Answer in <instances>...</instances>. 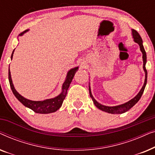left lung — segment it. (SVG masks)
I'll return each mask as SVG.
<instances>
[{
    "mask_svg": "<svg viewBox=\"0 0 155 155\" xmlns=\"http://www.w3.org/2000/svg\"><path fill=\"white\" fill-rule=\"evenodd\" d=\"M132 36L133 38V41L135 43H137L140 46V49L142 54H143V70L145 74V82H144L143 86L142 87L141 90H140V92L137 93V94L135 96L134 98L130 99V101H128V102H126L122 104L118 105V106H114V107H109V106H105L99 103L96 99L94 98V97L92 96V92H91V88H90V84L89 83V91H90V96L92 98L93 103L96 106V107L98 108L99 109L101 110V111L107 112V113L112 114H124L125 112L128 111L129 109H130L137 101L140 100L142 95L143 94L144 90H145L146 84H147V71L146 70L145 64L147 63V55H146V52L145 48H144L143 44V40L140 35L137 31H135V29H132Z\"/></svg>",
    "mask_w": 155,
    "mask_h": 155,
    "instance_id": "left-lung-1",
    "label": "left lung"
}]
</instances>
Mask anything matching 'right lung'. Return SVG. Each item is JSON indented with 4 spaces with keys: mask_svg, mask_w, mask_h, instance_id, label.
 Masks as SVG:
<instances>
[{
    "mask_svg": "<svg viewBox=\"0 0 155 155\" xmlns=\"http://www.w3.org/2000/svg\"><path fill=\"white\" fill-rule=\"evenodd\" d=\"M28 31L29 29H27V30L24 31L23 32L20 33L19 36L21 37V36H22L24 34L27 32ZM14 51L15 49L13 50V51H12L11 57H10L11 60L12 59V56H13ZM78 69H79V67L78 66L73 68H71L68 71L66 78H65V81L63 82L62 85V91H61V92L58 95V96L55 97L54 98L51 99H45V100L43 101L30 100V99L25 98L24 97L22 96V95L20 94L18 92H17V90L14 87V84L12 83L11 74H10V65L9 69H8V79H9L10 88H11L14 95L15 96L16 98L25 106V107L31 109L32 111H35V113L47 114L56 112L57 110L60 109L61 106H62L63 101L65 99V97H66L67 91L68 90L70 84H71L72 80H73L74 78V75H75L76 72L78 71Z\"/></svg>",
    "mask_w": 155,
    "mask_h": 155,
    "instance_id": "1",
    "label": "right lung"
}]
</instances>
